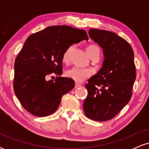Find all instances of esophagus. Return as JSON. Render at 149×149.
Wrapping results in <instances>:
<instances>
[{
	"label": "esophagus",
	"instance_id": "esophagus-1",
	"mask_svg": "<svg viewBox=\"0 0 149 149\" xmlns=\"http://www.w3.org/2000/svg\"><path fill=\"white\" fill-rule=\"evenodd\" d=\"M80 86H81V85H80V83H75V88H79V87H80Z\"/></svg>",
	"mask_w": 149,
	"mask_h": 149
}]
</instances>
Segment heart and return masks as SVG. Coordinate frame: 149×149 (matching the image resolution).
<instances>
[{
  "instance_id": "b5f03b06",
  "label": "heart",
  "mask_w": 149,
  "mask_h": 149,
  "mask_svg": "<svg viewBox=\"0 0 149 149\" xmlns=\"http://www.w3.org/2000/svg\"><path fill=\"white\" fill-rule=\"evenodd\" d=\"M73 47V45H71L65 49L62 55V61L66 63L69 61L70 54H71ZM86 50L87 53H88L89 57L90 58L93 55H95V54L100 53V49H99V47L95 45H90L88 46L86 48ZM66 74L67 77L74 80L75 81L81 83V82L84 81L85 79L88 78L89 77H90L92 72L90 70L83 69V68H80L79 66H76L68 70L66 72Z\"/></svg>"
}]
</instances>
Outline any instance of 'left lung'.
Instances as JSON below:
<instances>
[{
	"mask_svg": "<svg viewBox=\"0 0 149 149\" xmlns=\"http://www.w3.org/2000/svg\"><path fill=\"white\" fill-rule=\"evenodd\" d=\"M89 36L102 47V68L85 85L88 96L83 111L96 121L112 119L130 100L136 79L134 52L124 38L113 32L90 29Z\"/></svg>",
	"mask_w": 149,
	"mask_h": 149,
	"instance_id": "obj_1",
	"label": "left lung"
}]
</instances>
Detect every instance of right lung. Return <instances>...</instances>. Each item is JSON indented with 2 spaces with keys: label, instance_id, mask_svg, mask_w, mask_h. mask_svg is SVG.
Instances as JSON below:
<instances>
[{
  "label": "right lung",
  "instance_id": "add662e5",
  "mask_svg": "<svg viewBox=\"0 0 149 149\" xmlns=\"http://www.w3.org/2000/svg\"><path fill=\"white\" fill-rule=\"evenodd\" d=\"M88 40L83 29L69 26H51L26 40L15 62L14 91L26 110L44 117L57 111L61 97L74 88V80L49 75L62 74V55L74 43Z\"/></svg>",
  "mask_w": 149,
  "mask_h": 149
}]
</instances>
